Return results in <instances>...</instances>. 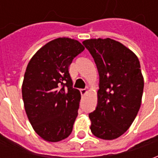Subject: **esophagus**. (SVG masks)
<instances>
[{
    "instance_id": "34e87169",
    "label": "esophagus",
    "mask_w": 158,
    "mask_h": 158,
    "mask_svg": "<svg viewBox=\"0 0 158 158\" xmlns=\"http://www.w3.org/2000/svg\"><path fill=\"white\" fill-rule=\"evenodd\" d=\"M87 92H88V90H87L86 89H80V93H81L82 96H85L86 94H87Z\"/></svg>"
}]
</instances>
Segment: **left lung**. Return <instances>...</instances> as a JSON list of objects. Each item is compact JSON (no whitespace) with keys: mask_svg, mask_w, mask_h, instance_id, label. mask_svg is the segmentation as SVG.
<instances>
[{"mask_svg":"<svg viewBox=\"0 0 158 158\" xmlns=\"http://www.w3.org/2000/svg\"><path fill=\"white\" fill-rule=\"evenodd\" d=\"M95 60L100 76L97 106L89 114L90 130L103 139L118 138L139 112L144 78L137 56L110 38L83 41Z\"/></svg>","mask_w":158,"mask_h":158,"instance_id":"1","label":"left lung"}]
</instances>
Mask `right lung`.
Segmentation results:
<instances>
[{"mask_svg":"<svg viewBox=\"0 0 158 158\" xmlns=\"http://www.w3.org/2000/svg\"><path fill=\"white\" fill-rule=\"evenodd\" d=\"M85 50L78 40L57 38L38 50L28 63L22 85L26 114L48 142L68 138L78 116L81 95L73 88L69 65Z\"/></svg>","mask_w":158,"mask_h":158,"instance_id":"obj_1","label":"right lung"}]
</instances>
